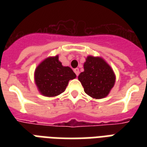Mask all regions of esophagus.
Returning <instances> with one entry per match:
<instances>
[{
  "label": "esophagus",
  "mask_w": 147,
  "mask_h": 147,
  "mask_svg": "<svg viewBox=\"0 0 147 147\" xmlns=\"http://www.w3.org/2000/svg\"><path fill=\"white\" fill-rule=\"evenodd\" d=\"M74 71H75L76 76H78V75H79V69H78V68H76V69H74Z\"/></svg>",
  "instance_id": "esophagus-1"
}]
</instances>
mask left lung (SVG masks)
Here are the masks:
<instances>
[{"mask_svg": "<svg viewBox=\"0 0 147 147\" xmlns=\"http://www.w3.org/2000/svg\"><path fill=\"white\" fill-rule=\"evenodd\" d=\"M84 69L78 78L85 93L96 99L107 96L115 82V76L109 65L101 58L88 56Z\"/></svg>", "mask_w": 147, "mask_h": 147, "instance_id": "left-lung-1", "label": "left lung"}]
</instances>
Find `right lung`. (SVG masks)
<instances>
[{
	"instance_id": "obj_1",
	"label": "right lung",
	"mask_w": 147,
	"mask_h": 147,
	"mask_svg": "<svg viewBox=\"0 0 147 147\" xmlns=\"http://www.w3.org/2000/svg\"><path fill=\"white\" fill-rule=\"evenodd\" d=\"M76 77L71 68L62 66L58 55L46 59L35 71V82L38 89L47 97H54L62 93L69 81Z\"/></svg>"
}]
</instances>
